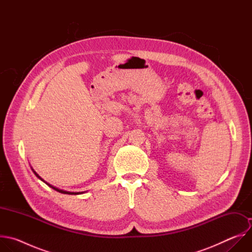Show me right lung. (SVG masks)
<instances>
[{"instance_id": "obj_1", "label": "right lung", "mask_w": 252, "mask_h": 252, "mask_svg": "<svg viewBox=\"0 0 252 252\" xmlns=\"http://www.w3.org/2000/svg\"><path fill=\"white\" fill-rule=\"evenodd\" d=\"M32 170L33 171V173L35 174V176H37L38 178H40V179H41V181H43V182H44V183H45L46 185H48V186H49L50 188H52L53 189H55V190H57V191H59V192H61V193H63V194H82V193H84L83 191H82V192H70V191H65V190H63V189H59L58 188H55V187L51 186L50 184H48L47 182H45V181H44V179H43V178H42V177H41V176H40V175H39V174H38L37 172H35V171H34V170H33L32 168Z\"/></svg>"}]
</instances>
